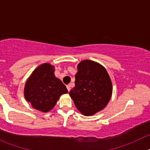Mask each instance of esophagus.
Listing matches in <instances>:
<instances>
[{
  "instance_id": "obj_1",
  "label": "esophagus",
  "mask_w": 150,
  "mask_h": 150,
  "mask_svg": "<svg viewBox=\"0 0 150 150\" xmlns=\"http://www.w3.org/2000/svg\"><path fill=\"white\" fill-rule=\"evenodd\" d=\"M67 88L68 91H70V89H71L70 85H67Z\"/></svg>"
}]
</instances>
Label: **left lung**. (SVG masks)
<instances>
[{"label": "left lung", "mask_w": 150, "mask_h": 150, "mask_svg": "<svg viewBox=\"0 0 150 150\" xmlns=\"http://www.w3.org/2000/svg\"><path fill=\"white\" fill-rule=\"evenodd\" d=\"M112 86L107 70L101 64L84 60L78 65L75 87L69 96L84 115H93L103 110L112 96Z\"/></svg>", "instance_id": "left-lung-1"}]
</instances>
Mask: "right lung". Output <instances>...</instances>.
Segmentation results:
<instances>
[{
    "label": "right lung",
    "mask_w": 150,
    "mask_h": 150,
    "mask_svg": "<svg viewBox=\"0 0 150 150\" xmlns=\"http://www.w3.org/2000/svg\"><path fill=\"white\" fill-rule=\"evenodd\" d=\"M68 93L66 86L54 75V66L38 67L27 81L25 97L35 109L46 112L54 108L60 96Z\"/></svg>",
    "instance_id": "right-lung-1"
}]
</instances>
